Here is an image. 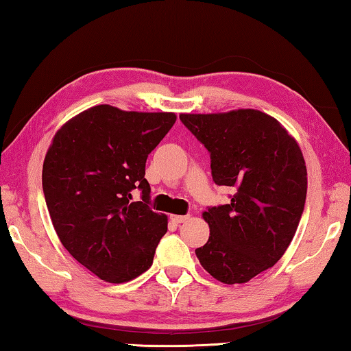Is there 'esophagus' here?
I'll return each mask as SVG.
<instances>
[{"label": "esophagus", "mask_w": 351, "mask_h": 351, "mask_svg": "<svg viewBox=\"0 0 351 351\" xmlns=\"http://www.w3.org/2000/svg\"><path fill=\"white\" fill-rule=\"evenodd\" d=\"M189 218H190L189 215H175V213H173V215H170V219H171V221L176 223V224H180V223L187 221Z\"/></svg>", "instance_id": "34e87169"}]
</instances>
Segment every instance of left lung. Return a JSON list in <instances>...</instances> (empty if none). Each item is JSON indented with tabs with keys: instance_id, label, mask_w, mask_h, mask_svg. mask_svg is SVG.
<instances>
[{
	"instance_id": "8db88e82",
	"label": "left lung",
	"mask_w": 351,
	"mask_h": 351,
	"mask_svg": "<svg viewBox=\"0 0 351 351\" xmlns=\"http://www.w3.org/2000/svg\"><path fill=\"white\" fill-rule=\"evenodd\" d=\"M180 119L210 152L213 181L235 192L229 204L203 212L210 235L195 254L218 282L246 283L274 266L294 239L306 198L304 154L263 111L182 112Z\"/></svg>"
}]
</instances>
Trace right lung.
<instances>
[{"mask_svg": "<svg viewBox=\"0 0 351 351\" xmlns=\"http://www.w3.org/2000/svg\"><path fill=\"white\" fill-rule=\"evenodd\" d=\"M176 122L175 112L91 106L64 122L43 162V192L64 249L110 283L150 268L167 215L148 207L145 162ZM143 201H132V190Z\"/></svg>", "mask_w": 351, "mask_h": 351, "instance_id": "right-lung-1", "label": "right lung"}]
</instances>
